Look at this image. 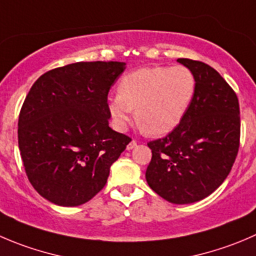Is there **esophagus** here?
Segmentation results:
<instances>
[{
    "instance_id": "34e87169",
    "label": "esophagus",
    "mask_w": 256,
    "mask_h": 256,
    "mask_svg": "<svg viewBox=\"0 0 256 256\" xmlns=\"http://www.w3.org/2000/svg\"><path fill=\"white\" fill-rule=\"evenodd\" d=\"M136 145H138V142H136L135 140H132L128 146H126V150H132L134 148H136Z\"/></svg>"
}]
</instances>
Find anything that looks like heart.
<instances>
[{"label": "heart", "instance_id": "obj_1", "mask_svg": "<svg viewBox=\"0 0 256 256\" xmlns=\"http://www.w3.org/2000/svg\"><path fill=\"white\" fill-rule=\"evenodd\" d=\"M196 92V78L185 66H156L128 72L118 92L108 96V108L118 130H125L134 115L144 130L165 135L182 121Z\"/></svg>", "mask_w": 256, "mask_h": 256}]
</instances>
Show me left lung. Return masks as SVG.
<instances>
[{"label": "left lung", "instance_id": "obj_1", "mask_svg": "<svg viewBox=\"0 0 256 256\" xmlns=\"http://www.w3.org/2000/svg\"><path fill=\"white\" fill-rule=\"evenodd\" d=\"M196 78V92L185 118L166 138L148 144L152 158L148 186L172 204L196 202L212 194L229 175L240 140L236 94L209 65L178 58Z\"/></svg>", "mask_w": 256, "mask_h": 256}]
</instances>
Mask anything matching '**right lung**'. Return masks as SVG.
I'll return each mask as SVG.
<instances>
[{
	"label": "right lung",
	"mask_w": 256,
	"mask_h": 256,
	"mask_svg": "<svg viewBox=\"0 0 256 256\" xmlns=\"http://www.w3.org/2000/svg\"><path fill=\"white\" fill-rule=\"evenodd\" d=\"M125 62H76L37 78L18 118V148L34 190L60 206H78L108 181L128 136L108 126V95Z\"/></svg>",
	"instance_id": "1"
}]
</instances>
